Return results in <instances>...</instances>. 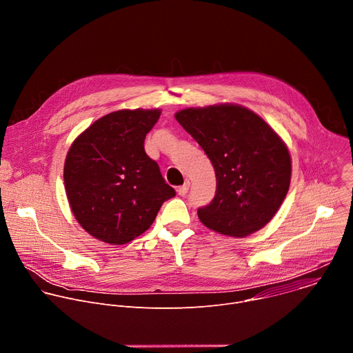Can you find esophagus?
I'll return each instance as SVG.
<instances>
[{"label":"esophagus","instance_id":"34e87169","mask_svg":"<svg viewBox=\"0 0 353 353\" xmlns=\"http://www.w3.org/2000/svg\"><path fill=\"white\" fill-rule=\"evenodd\" d=\"M188 187H190V181H188V180H185V181H184V184H183V185H180V187L177 188V194H179V195H181V196H183V195H185V194H187V191H188Z\"/></svg>","mask_w":353,"mask_h":353}]
</instances>
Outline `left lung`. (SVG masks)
I'll use <instances>...</instances> for the list:
<instances>
[{
	"label": "left lung",
	"instance_id": "1",
	"mask_svg": "<svg viewBox=\"0 0 353 353\" xmlns=\"http://www.w3.org/2000/svg\"><path fill=\"white\" fill-rule=\"evenodd\" d=\"M174 117L215 169L216 194L198 210L199 221L230 237L263 229L290 185L292 159L283 139L257 113L234 103L188 108Z\"/></svg>",
	"mask_w": 353,
	"mask_h": 353
}]
</instances>
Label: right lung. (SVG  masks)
Wrapping results in <instances>:
<instances>
[{
    "label": "right lung",
    "mask_w": 353,
    "mask_h": 353,
    "mask_svg": "<svg viewBox=\"0 0 353 353\" xmlns=\"http://www.w3.org/2000/svg\"><path fill=\"white\" fill-rule=\"evenodd\" d=\"M159 109H123L92 123L72 142L64 185L77 222L94 239L125 244L154 223L162 204L176 195L143 141Z\"/></svg>",
    "instance_id": "right-lung-1"
}]
</instances>
